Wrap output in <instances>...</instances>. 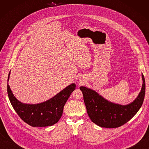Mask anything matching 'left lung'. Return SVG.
Here are the masks:
<instances>
[{"label":"left lung","mask_w":149,"mask_h":149,"mask_svg":"<svg viewBox=\"0 0 149 149\" xmlns=\"http://www.w3.org/2000/svg\"><path fill=\"white\" fill-rule=\"evenodd\" d=\"M143 85L139 95L132 103L126 106L107 101L95 91L81 86L88 115L91 120L101 127L116 128L130 120L140 109L145 93V82L142 74Z\"/></svg>","instance_id":"left-lung-1"}]
</instances>
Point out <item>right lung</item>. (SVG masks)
Instances as JSON below:
<instances>
[{
  "mask_svg": "<svg viewBox=\"0 0 149 149\" xmlns=\"http://www.w3.org/2000/svg\"><path fill=\"white\" fill-rule=\"evenodd\" d=\"M9 74L10 72L8 81ZM75 89V84H72L45 102L26 104L19 102L14 97L8 84L7 86L8 97L13 107L20 118L32 127H47L58 122L62 116L65 103Z\"/></svg>",
  "mask_w": 149,
  "mask_h": 149,
  "instance_id": "add662e5",
  "label": "right lung"
}]
</instances>
